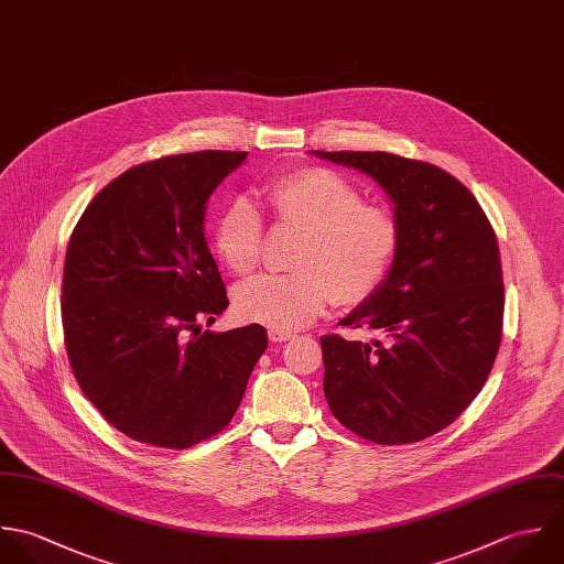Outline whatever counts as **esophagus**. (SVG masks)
Wrapping results in <instances>:
<instances>
[{
	"instance_id": "34e87169",
	"label": "esophagus",
	"mask_w": 564,
	"mask_h": 564,
	"mask_svg": "<svg viewBox=\"0 0 564 564\" xmlns=\"http://www.w3.org/2000/svg\"><path fill=\"white\" fill-rule=\"evenodd\" d=\"M292 336H294L292 332H283V329H270L268 332V338L272 339V341H288Z\"/></svg>"
}]
</instances>
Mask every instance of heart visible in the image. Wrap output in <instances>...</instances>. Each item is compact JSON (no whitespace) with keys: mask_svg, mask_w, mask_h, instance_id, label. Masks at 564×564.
<instances>
[{"mask_svg":"<svg viewBox=\"0 0 564 564\" xmlns=\"http://www.w3.org/2000/svg\"><path fill=\"white\" fill-rule=\"evenodd\" d=\"M265 203L281 225L296 226L303 239L290 274H263L235 294V312L270 329H301L332 301H366L386 279L399 243L397 218L364 205L357 187L329 167H305L274 176L263 187ZM218 257L235 274L257 268L263 248L259 212L235 200L214 225Z\"/></svg>","mask_w":564,"mask_h":564,"instance_id":"b5f03b06","label":"heart"}]
</instances>
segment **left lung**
Listing matches in <instances>:
<instances>
[{"instance_id":"obj_1","label":"left lung","mask_w":564,"mask_h":564,"mask_svg":"<svg viewBox=\"0 0 564 564\" xmlns=\"http://www.w3.org/2000/svg\"><path fill=\"white\" fill-rule=\"evenodd\" d=\"M312 154L377 181L401 230L381 285L339 325L370 341L323 336L325 397L339 423L377 445L425 441L484 388L503 325L497 235L445 170L388 152Z\"/></svg>"}]
</instances>
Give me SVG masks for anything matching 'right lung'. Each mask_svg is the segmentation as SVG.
I'll use <instances>...</instances> for the list:
<instances>
[{
	"instance_id": "add662e5",
	"label": "right lung",
	"mask_w": 564,
	"mask_h": 564,
	"mask_svg": "<svg viewBox=\"0 0 564 564\" xmlns=\"http://www.w3.org/2000/svg\"><path fill=\"white\" fill-rule=\"evenodd\" d=\"M246 156L203 150L134 165L69 237L67 357L87 399L132 441L187 449L223 432L268 346L261 325L203 332L228 307L207 200Z\"/></svg>"
}]
</instances>
